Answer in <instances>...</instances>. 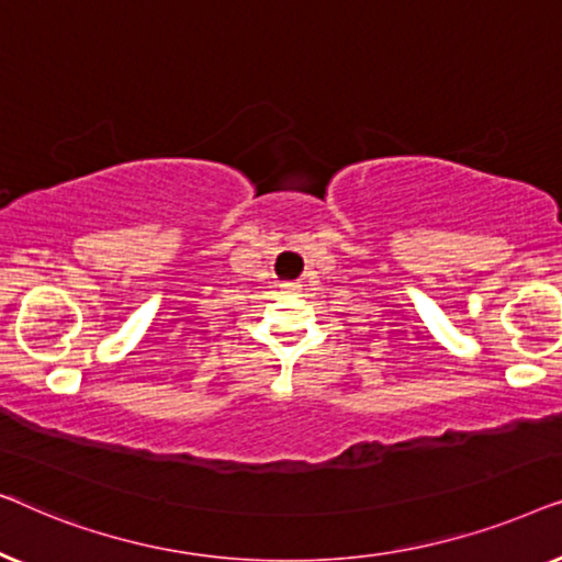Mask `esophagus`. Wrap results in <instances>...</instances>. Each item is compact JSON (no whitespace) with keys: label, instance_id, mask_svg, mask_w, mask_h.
I'll use <instances>...</instances> for the list:
<instances>
[{"label":"esophagus","instance_id":"34e87169","mask_svg":"<svg viewBox=\"0 0 562 562\" xmlns=\"http://www.w3.org/2000/svg\"><path fill=\"white\" fill-rule=\"evenodd\" d=\"M281 289L283 291H299V289H302V283H299V281H286V283H281Z\"/></svg>","mask_w":562,"mask_h":562}]
</instances>
